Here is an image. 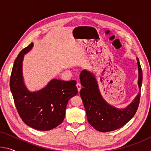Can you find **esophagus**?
I'll list each match as a JSON object with an SVG mask.
<instances>
[{"instance_id":"obj_1","label":"esophagus","mask_w":151,"mask_h":151,"mask_svg":"<svg viewBox=\"0 0 151 151\" xmlns=\"http://www.w3.org/2000/svg\"><path fill=\"white\" fill-rule=\"evenodd\" d=\"M76 88H77V90H78V92H80V91H81V85H80V84L79 83H77L76 84Z\"/></svg>"}]
</instances>
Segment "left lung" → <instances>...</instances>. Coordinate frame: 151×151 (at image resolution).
<instances>
[{
	"mask_svg": "<svg viewBox=\"0 0 151 151\" xmlns=\"http://www.w3.org/2000/svg\"><path fill=\"white\" fill-rule=\"evenodd\" d=\"M139 78L138 86L141 89L142 71L139 58H137ZM83 88L80 95L85 106L88 121L100 132H109L118 129L127 123L136 113L140 101V93L126 108L120 109L109 104L102 96L95 75L83 70L80 74Z\"/></svg>",
	"mask_w": 151,
	"mask_h": 151,
	"instance_id": "1",
	"label": "left lung"
}]
</instances>
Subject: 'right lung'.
I'll return each instance as SVG.
<instances>
[{
	"label": "right lung",
	"mask_w": 151,
	"mask_h": 151,
	"mask_svg": "<svg viewBox=\"0 0 151 151\" xmlns=\"http://www.w3.org/2000/svg\"><path fill=\"white\" fill-rule=\"evenodd\" d=\"M33 43L17 56L12 67L10 88L15 106L25 124L39 131H49L63 121L68 100L78 93L76 81L53 78L39 91L28 90L22 76L24 56L32 49Z\"/></svg>",
	"instance_id": "obj_1"
}]
</instances>
